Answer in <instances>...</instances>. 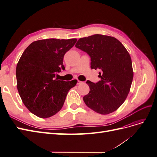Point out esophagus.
Segmentation results:
<instances>
[{
	"instance_id": "34e87169",
	"label": "esophagus",
	"mask_w": 157,
	"mask_h": 157,
	"mask_svg": "<svg viewBox=\"0 0 157 157\" xmlns=\"http://www.w3.org/2000/svg\"><path fill=\"white\" fill-rule=\"evenodd\" d=\"M84 83V82H82V81H80V80H77V84L78 85H80V84H83Z\"/></svg>"
}]
</instances>
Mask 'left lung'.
Wrapping results in <instances>:
<instances>
[{"label": "left lung", "mask_w": 157, "mask_h": 157, "mask_svg": "<svg viewBox=\"0 0 157 157\" xmlns=\"http://www.w3.org/2000/svg\"><path fill=\"white\" fill-rule=\"evenodd\" d=\"M75 46L90 56L91 69L101 71L99 82L86 81L90 92L83 98L85 104L101 115L115 111L126 100L132 82L129 53L115 37L99 34L80 38Z\"/></svg>", "instance_id": "left-lung-1"}]
</instances>
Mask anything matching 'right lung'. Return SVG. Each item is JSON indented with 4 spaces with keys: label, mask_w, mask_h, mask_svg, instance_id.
Returning a JSON list of instances; mask_svg holds the SVG:
<instances>
[{
    "label": "right lung",
    "mask_w": 157,
    "mask_h": 157,
    "mask_svg": "<svg viewBox=\"0 0 157 157\" xmlns=\"http://www.w3.org/2000/svg\"><path fill=\"white\" fill-rule=\"evenodd\" d=\"M76 39H48L32 42L23 52L16 67L17 88L25 106L35 115L46 118L62 108L69 90L77 80L65 82L55 78L64 70L65 54Z\"/></svg>",
    "instance_id": "1"
}]
</instances>
